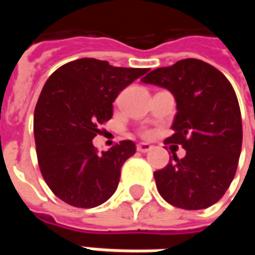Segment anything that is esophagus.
<instances>
[{
	"instance_id": "obj_1",
	"label": "esophagus",
	"mask_w": 255,
	"mask_h": 255,
	"mask_svg": "<svg viewBox=\"0 0 255 255\" xmlns=\"http://www.w3.org/2000/svg\"><path fill=\"white\" fill-rule=\"evenodd\" d=\"M152 144H149V143H139L137 146H136V149H137V152L140 153H147L149 150H152Z\"/></svg>"
}]
</instances>
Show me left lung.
Returning <instances> with one entry per match:
<instances>
[{
    "label": "left lung",
    "mask_w": 255,
    "mask_h": 255,
    "mask_svg": "<svg viewBox=\"0 0 255 255\" xmlns=\"http://www.w3.org/2000/svg\"><path fill=\"white\" fill-rule=\"evenodd\" d=\"M142 82L170 91L177 113L164 143L180 144L183 159L154 171L157 190L171 206L201 210L220 200L236 176L243 142L239 101L229 79L200 59L157 68Z\"/></svg>",
    "instance_id": "8db88e82"
}]
</instances>
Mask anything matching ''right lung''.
<instances>
[{
    "instance_id": "1",
    "label": "right lung",
    "mask_w": 255,
    "mask_h": 255,
    "mask_svg": "<svg viewBox=\"0 0 255 255\" xmlns=\"http://www.w3.org/2000/svg\"><path fill=\"white\" fill-rule=\"evenodd\" d=\"M146 68H119L95 58L62 65L42 88L34 112L38 164L48 187L61 200L92 209L118 189L123 163L136 152L122 140L98 153L93 137L113 115L115 99Z\"/></svg>"
}]
</instances>
